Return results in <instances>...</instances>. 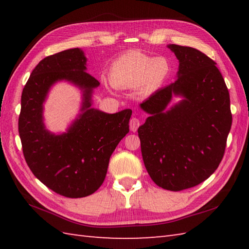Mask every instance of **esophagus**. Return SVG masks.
Returning a JSON list of instances; mask_svg holds the SVG:
<instances>
[{"label": "esophagus", "instance_id": "34e87169", "mask_svg": "<svg viewBox=\"0 0 249 249\" xmlns=\"http://www.w3.org/2000/svg\"><path fill=\"white\" fill-rule=\"evenodd\" d=\"M139 126H140V121H139V119H137V118H131L130 119V121H129V127H130V130L131 131H137V129L139 128Z\"/></svg>", "mask_w": 249, "mask_h": 249}]
</instances>
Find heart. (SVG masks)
<instances>
[{
  "label": "heart",
  "mask_w": 249,
  "mask_h": 249,
  "mask_svg": "<svg viewBox=\"0 0 249 249\" xmlns=\"http://www.w3.org/2000/svg\"><path fill=\"white\" fill-rule=\"evenodd\" d=\"M171 65L166 57L149 56L131 51L119 56L110 67V81L116 88L139 87L141 92L151 94L170 75Z\"/></svg>",
  "instance_id": "1"
}]
</instances>
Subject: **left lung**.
<instances>
[{
	"mask_svg": "<svg viewBox=\"0 0 249 249\" xmlns=\"http://www.w3.org/2000/svg\"><path fill=\"white\" fill-rule=\"evenodd\" d=\"M178 78L140 105L150 116L138 128L147 173L158 186L179 192L209 178L223 160L232 124L230 96L216 63L171 44ZM172 94L183 99L169 110Z\"/></svg>",
	"mask_w": 249,
	"mask_h": 249,
	"instance_id": "8db88e82",
	"label": "left lung"
}]
</instances>
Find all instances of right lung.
<instances>
[{
    "mask_svg": "<svg viewBox=\"0 0 249 249\" xmlns=\"http://www.w3.org/2000/svg\"><path fill=\"white\" fill-rule=\"evenodd\" d=\"M86 65L79 48L47 56L32 71L21 95L18 129L25 161L41 183L67 198L87 197L102 186L111 154L129 131L130 109L109 114L91 108L99 81L86 71ZM60 80L83 89V113L67 133L54 135L44 128L42 105Z\"/></svg>",
    "mask_w": 249,
    "mask_h": 249,
    "instance_id": "1",
    "label": "right lung"
}]
</instances>
